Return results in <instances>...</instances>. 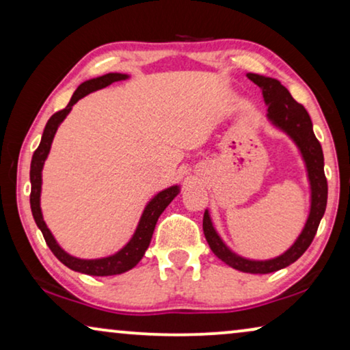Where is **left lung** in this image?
Masks as SVG:
<instances>
[{
	"instance_id": "1",
	"label": "left lung",
	"mask_w": 350,
	"mask_h": 350,
	"mask_svg": "<svg viewBox=\"0 0 350 350\" xmlns=\"http://www.w3.org/2000/svg\"><path fill=\"white\" fill-rule=\"evenodd\" d=\"M247 78L261 89L262 98H265L267 107V121L290 137V140L295 143L301 157H303L310 189L308 219H306L303 231L299 232L296 241L282 255L269 258V260H250V258L241 256L236 252H232L215 229L208 210H205L204 213L202 229L210 250L228 266L242 272H250V274H269V272H275L290 266L308 250L310 242L314 241L315 232H317L325 208H327L328 185L323 172L325 164L322 146L315 138L312 121H310L306 108L291 97L288 89L282 85L280 81L256 73H247Z\"/></svg>"
}]
</instances>
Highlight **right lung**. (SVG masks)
Returning a JSON list of instances; mask_svg holds the SVG:
<instances>
[{"label":"right lung","instance_id":"add662e5","mask_svg":"<svg viewBox=\"0 0 350 350\" xmlns=\"http://www.w3.org/2000/svg\"><path fill=\"white\" fill-rule=\"evenodd\" d=\"M126 79H129V75L126 73H107L103 76H97V78L88 79L84 81L83 84H79V88L75 90L73 97H71L70 103L66 105L65 109L52 114L49 121H47L44 132H42L40 146L36 148V151L33 152V157H31L30 205H31V213H33V218H35L36 226L41 229L47 247H49L51 252L57 256V260H60L66 267H70L71 271L81 272V274L98 275V277L116 275V274H122V272L131 271L132 267H135L138 265V261L142 260L143 255H145L148 247H150L152 232H154L156 223L157 219H159L161 213L164 212L167 205H169L180 193L178 185L169 186V188L159 191V193H157L154 198L145 205V208H143V213L140 219H138L135 232L132 234L131 241H129L121 250L113 253V255L95 258V260H84V258H78V256L70 255V253H66L64 248L59 245V242L55 241L54 234L51 232V229L47 228L44 218H42V212H41L42 167H44L47 156H49L51 145L55 137L57 129H59L60 124L64 122V119L68 116V113L71 111V108H73V105L78 103L81 98L85 97V95L90 92H95V90L98 89L107 88V85L116 83V81H126Z\"/></svg>","mask_w":350,"mask_h":350}]
</instances>
